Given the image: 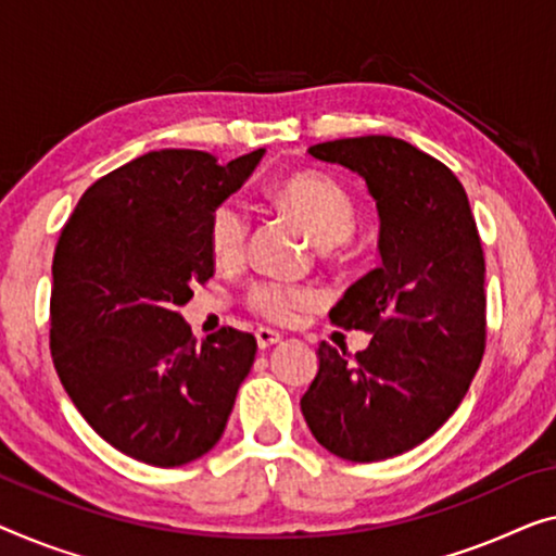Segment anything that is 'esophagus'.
<instances>
[{"mask_svg":"<svg viewBox=\"0 0 556 556\" xmlns=\"http://www.w3.org/2000/svg\"><path fill=\"white\" fill-rule=\"evenodd\" d=\"M254 337H256V344H260V350H267V346L281 342V334H279V331H275V329H267V327H260V329H256V331H254Z\"/></svg>","mask_w":556,"mask_h":556,"instance_id":"34e87169","label":"esophagus"}]
</instances>
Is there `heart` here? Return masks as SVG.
I'll return each instance as SVG.
<instances>
[{
	"instance_id": "1",
	"label": "heart",
	"mask_w": 556,
	"mask_h": 556,
	"mask_svg": "<svg viewBox=\"0 0 556 556\" xmlns=\"http://www.w3.org/2000/svg\"><path fill=\"white\" fill-rule=\"evenodd\" d=\"M275 202L289 217L306 229L319 247H334L346 242L357 227V202L325 172L300 169L281 177L275 185ZM250 219L237 202H222L214 206L206 239L212 256L219 264H237L247 252ZM247 306L275 325H292L296 314L309 309L317 302L312 289L281 285V281L262 279L247 289Z\"/></svg>"
}]
</instances>
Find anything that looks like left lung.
<instances>
[{"label": "left lung", "instance_id": "1", "mask_svg": "<svg viewBox=\"0 0 556 556\" xmlns=\"http://www.w3.org/2000/svg\"><path fill=\"white\" fill-rule=\"evenodd\" d=\"M309 154L367 181L382 264L329 312L331 325L369 331V346L352 357L344 346L321 342L302 414L314 439L337 457L389 459L452 417L482 364V242L454 172L404 139H334L309 147Z\"/></svg>", "mask_w": 556, "mask_h": 556}]
</instances>
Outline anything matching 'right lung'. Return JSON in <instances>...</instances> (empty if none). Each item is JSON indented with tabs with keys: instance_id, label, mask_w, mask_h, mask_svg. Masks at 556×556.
I'll return each mask as SVG.
<instances>
[{
	"instance_id": "right-lung-1",
	"label": "right lung",
	"mask_w": 556,
	"mask_h": 556,
	"mask_svg": "<svg viewBox=\"0 0 556 556\" xmlns=\"http://www.w3.org/2000/svg\"><path fill=\"white\" fill-rule=\"evenodd\" d=\"M264 149L219 164L160 149L97 179L52 262L54 369L89 427L131 459L179 467L225 432L256 339L222 327L197 342L179 306L214 275L206 227Z\"/></svg>"
}]
</instances>
